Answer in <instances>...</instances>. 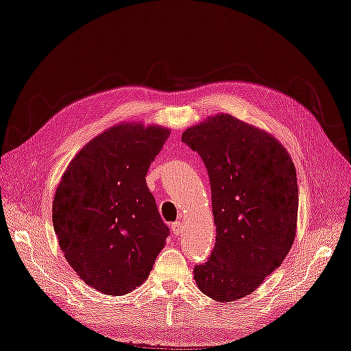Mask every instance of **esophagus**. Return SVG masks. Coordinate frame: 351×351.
Wrapping results in <instances>:
<instances>
[{"label":"esophagus","instance_id":"34e87169","mask_svg":"<svg viewBox=\"0 0 351 351\" xmlns=\"http://www.w3.org/2000/svg\"><path fill=\"white\" fill-rule=\"evenodd\" d=\"M171 230H173V234H176V236H180L182 234V230H183V222L182 221H176L174 224L171 226Z\"/></svg>","mask_w":351,"mask_h":351}]
</instances>
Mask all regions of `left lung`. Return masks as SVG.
Here are the masks:
<instances>
[{"label":"left lung","instance_id":"1","mask_svg":"<svg viewBox=\"0 0 351 351\" xmlns=\"http://www.w3.org/2000/svg\"><path fill=\"white\" fill-rule=\"evenodd\" d=\"M182 141L208 169L217 226L215 247L195 267V281L217 302L239 300L291 249L299 209L294 164L272 136L228 114L190 127Z\"/></svg>","mask_w":351,"mask_h":351}]
</instances>
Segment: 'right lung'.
I'll list each match as a JSON object with an SVG mask.
<instances>
[{
  "instance_id": "add662e5",
  "label": "right lung",
  "mask_w": 351,
  "mask_h": 351,
  "mask_svg": "<svg viewBox=\"0 0 351 351\" xmlns=\"http://www.w3.org/2000/svg\"><path fill=\"white\" fill-rule=\"evenodd\" d=\"M169 130L120 124L92 139L69 164L52 204L60 247L79 277L108 295L142 285L169 228L146 184Z\"/></svg>"
}]
</instances>
